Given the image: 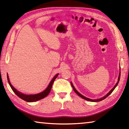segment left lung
I'll list each match as a JSON object with an SVG mask.
<instances>
[{
	"instance_id": "1",
	"label": "left lung",
	"mask_w": 129,
	"mask_h": 129,
	"mask_svg": "<svg viewBox=\"0 0 129 129\" xmlns=\"http://www.w3.org/2000/svg\"><path fill=\"white\" fill-rule=\"evenodd\" d=\"M120 75H121V72H120V74H119V76H118V82H117V84H116V85H115V86H114L113 88H112V89H111V91L109 92V93L106 95H105L104 96V97H103V98H100V99H89V98H86V97H85V96H83L82 95V94H80V93H79L78 91H77L76 90V89L75 88V87L74 86V85H73V84H72V82H71V86H72V88H73V89H74V90L75 91V93H76L77 95H78L79 96H80V97H81V98H83L84 99H85V100H86V101H90V102H99V101H102V100H103V99H104L105 98H106L109 95H110L112 93V91L114 90V89H115V87L117 86V84H118V82H119V81H120Z\"/></svg>"
}]
</instances>
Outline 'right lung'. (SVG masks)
Here are the masks:
<instances>
[{"label":"right lung","mask_w":129,"mask_h":129,"mask_svg":"<svg viewBox=\"0 0 129 129\" xmlns=\"http://www.w3.org/2000/svg\"><path fill=\"white\" fill-rule=\"evenodd\" d=\"M58 75V74H57L54 77H53V79L51 80V81L49 83V85H48V86L47 87V88L44 91H43L40 93H39L37 94H34V95H26V94L20 93V92H19L12 85L10 81H9V77L8 76V75H7V79H8V83L12 88V90L13 91L14 93H15L17 95L18 97H19L21 99H23V100L25 101L26 102H33L37 101L40 100V99H42L44 98H45V96H47L49 94V93H50V91L51 90V89H52L53 82H54L55 79L57 78Z\"/></svg>","instance_id":"right-lung-1"}]
</instances>
